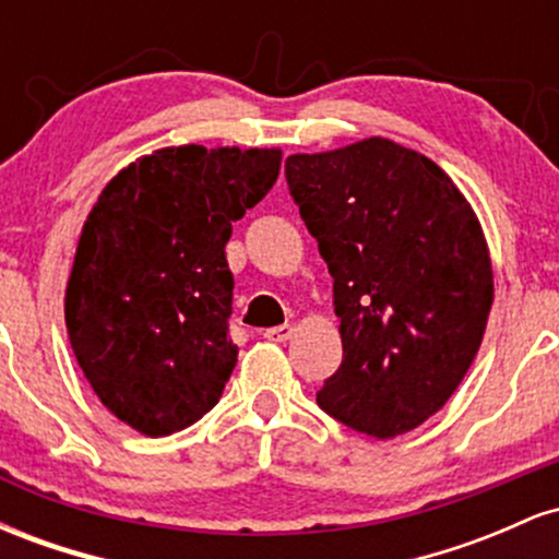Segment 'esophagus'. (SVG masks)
I'll return each mask as SVG.
<instances>
[{
    "label": "esophagus",
    "mask_w": 559,
    "mask_h": 559,
    "mask_svg": "<svg viewBox=\"0 0 559 559\" xmlns=\"http://www.w3.org/2000/svg\"><path fill=\"white\" fill-rule=\"evenodd\" d=\"M262 336L267 338V342H288V338L294 336V325L292 323H284V325H275V329H267Z\"/></svg>",
    "instance_id": "34e87169"
}]
</instances>
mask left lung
<instances>
[{"label":"left lung","instance_id":"8db88e82","mask_svg":"<svg viewBox=\"0 0 559 559\" xmlns=\"http://www.w3.org/2000/svg\"><path fill=\"white\" fill-rule=\"evenodd\" d=\"M286 181L333 275L344 360L318 404L394 439L447 404L493 305L476 210L433 159L370 136L286 157Z\"/></svg>","mask_w":559,"mask_h":559}]
</instances>
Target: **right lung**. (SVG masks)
<instances>
[{
    "mask_svg": "<svg viewBox=\"0 0 559 559\" xmlns=\"http://www.w3.org/2000/svg\"><path fill=\"white\" fill-rule=\"evenodd\" d=\"M281 157L275 146H163L112 176L83 221L66 286L70 346L133 431H183L221 400L239 357L226 241L273 189Z\"/></svg>",
    "mask_w": 559,
    "mask_h": 559,
    "instance_id": "add662e5",
    "label": "right lung"
}]
</instances>
